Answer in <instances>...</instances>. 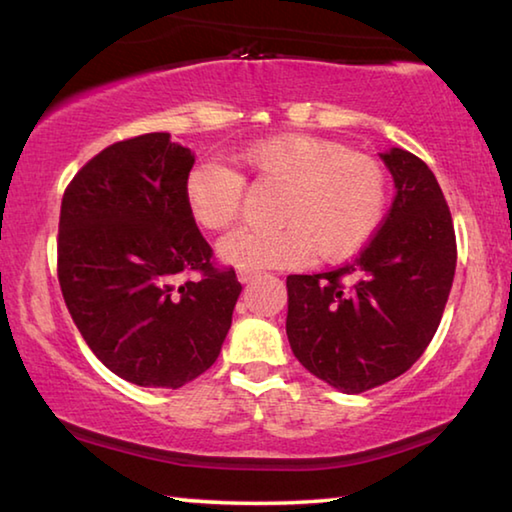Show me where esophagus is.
<instances>
[{
	"mask_svg": "<svg viewBox=\"0 0 512 512\" xmlns=\"http://www.w3.org/2000/svg\"><path fill=\"white\" fill-rule=\"evenodd\" d=\"M259 275H262V273L253 271V268H239V271H237V280H239L241 284H250V282H255Z\"/></svg>",
	"mask_w": 512,
	"mask_h": 512,
	"instance_id": "1",
	"label": "esophagus"
}]
</instances>
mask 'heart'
<instances>
[{"label": "heart", "mask_w": 512, "mask_h": 512, "mask_svg": "<svg viewBox=\"0 0 512 512\" xmlns=\"http://www.w3.org/2000/svg\"><path fill=\"white\" fill-rule=\"evenodd\" d=\"M237 162L264 185L280 187L268 230H237L219 241L221 262L237 268H287L339 262L357 253L386 214V173L377 160L348 146L305 133L259 140ZM185 203L196 225L221 232L235 225L244 203V178L219 162L189 171Z\"/></svg>", "instance_id": "obj_1"}]
</instances>
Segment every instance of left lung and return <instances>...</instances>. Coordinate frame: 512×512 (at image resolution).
Returning a JSON list of instances; mask_svg holds the SVG:
<instances>
[{
    "mask_svg": "<svg viewBox=\"0 0 512 512\" xmlns=\"http://www.w3.org/2000/svg\"><path fill=\"white\" fill-rule=\"evenodd\" d=\"M379 158L395 198L377 235L350 264L287 277L293 354L348 395L400 377L422 357L456 271L454 223L436 176L395 146Z\"/></svg>",
    "mask_w": 512,
    "mask_h": 512,
    "instance_id": "8db88e82",
    "label": "left lung"
}]
</instances>
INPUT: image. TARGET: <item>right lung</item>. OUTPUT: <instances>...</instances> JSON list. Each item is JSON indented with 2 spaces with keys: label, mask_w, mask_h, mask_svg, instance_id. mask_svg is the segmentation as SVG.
I'll use <instances>...</instances> for the list:
<instances>
[{
  "label": "right lung",
  "mask_w": 512,
  "mask_h": 512,
  "mask_svg": "<svg viewBox=\"0 0 512 512\" xmlns=\"http://www.w3.org/2000/svg\"><path fill=\"white\" fill-rule=\"evenodd\" d=\"M194 153L169 133L117 142L76 173L58 223V280L85 343L117 377L180 388L212 366L241 284L212 266L187 210ZM198 270L201 281L175 284Z\"/></svg>",
  "instance_id": "obj_1"
}]
</instances>
